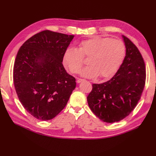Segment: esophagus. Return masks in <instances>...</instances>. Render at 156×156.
<instances>
[{
  "instance_id": "1",
  "label": "esophagus",
  "mask_w": 156,
  "mask_h": 156,
  "mask_svg": "<svg viewBox=\"0 0 156 156\" xmlns=\"http://www.w3.org/2000/svg\"><path fill=\"white\" fill-rule=\"evenodd\" d=\"M84 80H82V79H80V78H79V79H78V80H77V83H80V82H82V81H83Z\"/></svg>"
}]
</instances>
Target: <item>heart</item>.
<instances>
[{"mask_svg":"<svg viewBox=\"0 0 156 156\" xmlns=\"http://www.w3.org/2000/svg\"><path fill=\"white\" fill-rule=\"evenodd\" d=\"M125 45L120 39L94 36L82 41L78 49L66 50L63 62L73 74H78L84 64V57L89 58L90 66L82 69L80 75L92 78L100 75L104 78L115 74L123 60Z\"/></svg>","mask_w":156,"mask_h":156,"instance_id":"heart-1","label":"heart"}]
</instances>
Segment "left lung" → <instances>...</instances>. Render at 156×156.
Segmentation results:
<instances>
[{"instance_id": "obj_1", "label": "left lung", "mask_w": 156, "mask_h": 156, "mask_svg": "<svg viewBox=\"0 0 156 156\" xmlns=\"http://www.w3.org/2000/svg\"><path fill=\"white\" fill-rule=\"evenodd\" d=\"M125 56L111 80L93 84L87 97L89 107L101 121L115 122L122 120L136 107L144 90L145 68L144 59L131 40L122 35Z\"/></svg>"}]
</instances>
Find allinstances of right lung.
<instances>
[{
  "label": "right lung",
  "instance_id": "obj_1",
  "mask_svg": "<svg viewBox=\"0 0 156 156\" xmlns=\"http://www.w3.org/2000/svg\"><path fill=\"white\" fill-rule=\"evenodd\" d=\"M74 37L43 31L26 41L16 55L13 68L16 92L25 110L39 120L58 115L76 88L75 78L62 64Z\"/></svg>",
  "mask_w": 156,
  "mask_h": 156
}]
</instances>
